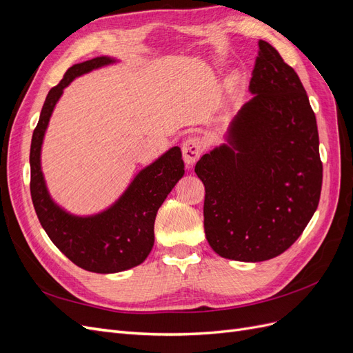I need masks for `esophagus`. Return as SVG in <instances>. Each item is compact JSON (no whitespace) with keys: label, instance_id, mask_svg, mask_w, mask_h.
I'll use <instances>...</instances> for the list:
<instances>
[{"label":"esophagus","instance_id":"34e87169","mask_svg":"<svg viewBox=\"0 0 353 353\" xmlns=\"http://www.w3.org/2000/svg\"><path fill=\"white\" fill-rule=\"evenodd\" d=\"M201 152H203V144L197 137H190L188 140L183 144V157H184V162L188 166L194 165L197 162Z\"/></svg>","mask_w":353,"mask_h":353}]
</instances>
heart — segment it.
<instances>
[{
	"label": "heart",
	"mask_w": 353,
	"mask_h": 353,
	"mask_svg": "<svg viewBox=\"0 0 353 353\" xmlns=\"http://www.w3.org/2000/svg\"><path fill=\"white\" fill-rule=\"evenodd\" d=\"M231 79H232V81H236V79H237V73H234V74H232V78H231Z\"/></svg>",
	"instance_id": "obj_1"
}]
</instances>
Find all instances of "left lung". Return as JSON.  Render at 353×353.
I'll return each mask as SVG.
<instances>
[{
  "label": "left lung",
  "mask_w": 353,
  "mask_h": 353,
  "mask_svg": "<svg viewBox=\"0 0 353 353\" xmlns=\"http://www.w3.org/2000/svg\"><path fill=\"white\" fill-rule=\"evenodd\" d=\"M253 97L225 143L203 154L205 232L221 258L262 262L301 237L318 208L323 163L315 113L297 73L266 41L249 85Z\"/></svg>",
  "instance_id": "obj_1"
}]
</instances>
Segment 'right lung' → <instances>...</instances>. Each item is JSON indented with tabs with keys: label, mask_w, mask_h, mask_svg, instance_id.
<instances>
[{
	"label": "right lung",
	"mask_w": 353,
	"mask_h": 353,
	"mask_svg": "<svg viewBox=\"0 0 353 353\" xmlns=\"http://www.w3.org/2000/svg\"><path fill=\"white\" fill-rule=\"evenodd\" d=\"M119 60L101 56L68 69L57 87L51 88L30 143V196L35 212L50 240L79 268L114 274L145 261L154 244V219L159 208L184 175L179 147L169 148L143 168L113 205L88 216L73 215L52 200L41 168V150L50 117L63 91L82 74Z\"/></svg>",
	"instance_id": "right-lung-1"
}]
</instances>
